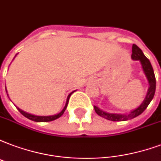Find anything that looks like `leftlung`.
Instances as JSON below:
<instances>
[{
    "label": "left lung",
    "instance_id": "1",
    "mask_svg": "<svg viewBox=\"0 0 161 161\" xmlns=\"http://www.w3.org/2000/svg\"><path fill=\"white\" fill-rule=\"evenodd\" d=\"M131 58L133 59V60H136V61L138 60L141 63L143 73L145 74V75L147 77V80H148V81L149 87H148V93L145 97L143 102L140 104V106H138L137 108L133 109V110H131L130 113L128 114L108 113V112L103 111L102 109L97 108V106H94L95 112L98 114L99 116L105 118V119H108V120H112V121H125V120L133 119L135 117L140 115L147 108L148 104L152 101V99H153L154 96V93H155L156 80H155L154 69H153V67L151 65L150 61L145 57L142 50L135 44H133V46H132Z\"/></svg>",
    "mask_w": 161,
    "mask_h": 161
}]
</instances>
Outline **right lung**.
<instances>
[{"mask_svg":"<svg viewBox=\"0 0 161 161\" xmlns=\"http://www.w3.org/2000/svg\"><path fill=\"white\" fill-rule=\"evenodd\" d=\"M74 92H72L69 96H68V98H67V101H66V104H65L64 108H63V110L60 112V113L57 114H54V115H49V116H38V115H34V114H29V113H26L25 111H23L22 109H20L19 108H18L19 111L20 113L25 116L26 118L28 119H31V120H33V121H36V122H47V121H52V120H54V119H58L59 118L60 116H62L63 114L64 113L65 109L67 108L68 106V103H69V99L70 97L71 94L73 93Z\"/></svg>","mask_w":161,"mask_h":161,"instance_id":"add662e5","label":"right lung"}]
</instances>
